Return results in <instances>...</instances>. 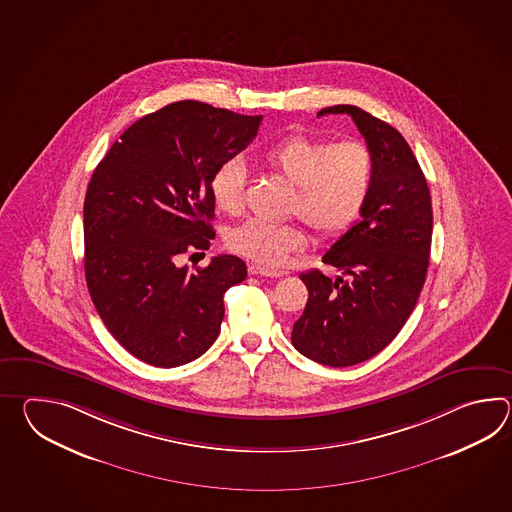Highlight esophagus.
Here are the masks:
<instances>
[{"label": "esophagus", "instance_id": "esophagus-1", "mask_svg": "<svg viewBox=\"0 0 512 512\" xmlns=\"http://www.w3.org/2000/svg\"><path fill=\"white\" fill-rule=\"evenodd\" d=\"M249 274H252V276H267V278H280L283 272L271 271V269H265V267L252 263V265H249Z\"/></svg>", "mask_w": 512, "mask_h": 512}]
</instances>
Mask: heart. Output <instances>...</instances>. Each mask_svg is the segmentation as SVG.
Wrapping results in <instances>:
<instances>
[{
  "label": "heart",
  "instance_id": "obj_1",
  "mask_svg": "<svg viewBox=\"0 0 512 512\" xmlns=\"http://www.w3.org/2000/svg\"><path fill=\"white\" fill-rule=\"evenodd\" d=\"M272 172L294 186L289 212L300 216L324 240L346 234L359 219L370 196L373 155L360 141L329 142L289 135L272 142L261 155ZM247 172L240 159L221 164L210 181L214 205L227 216H238L245 205ZM305 232L296 223L267 225L247 221L232 230V251L260 263L280 267L289 254L305 245Z\"/></svg>",
  "mask_w": 512,
  "mask_h": 512
}]
</instances>
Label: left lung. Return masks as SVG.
Returning <instances> with one entry per match:
<instances>
[{"label": "left lung", "instance_id": "left-lung-1", "mask_svg": "<svg viewBox=\"0 0 512 512\" xmlns=\"http://www.w3.org/2000/svg\"><path fill=\"white\" fill-rule=\"evenodd\" d=\"M348 113L373 155L370 196L360 221L322 261L346 274H300L309 298L291 342L307 359L346 368L386 348L412 315L425 285L432 245V199L425 174L403 135L368 111L338 104L318 111Z\"/></svg>", "mask_w": 512, "mask_h": 512}]
</instances>
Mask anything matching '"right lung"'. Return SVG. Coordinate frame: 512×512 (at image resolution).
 Instances as JSON below:
<instances>
[{
  "mask_svg": "<svg viewBox=\"0 0 512 512\" xmlns=\"http://www.w3.org/2000/svg\"><path fill=\"white\" fill-rule=\"evenodd\" d=\"M263 117L181 100L131 124L87 185L84 271L109 333L157 368L183 366L218 338L223 296L247 278L238 256L196 272L181 256L208 249L219 166L245 150Z\"/></svg>",
  "mask_w": 512,
  "mask_h": 512,
  "instance_id": "add662e5",
  "label": "right lung"
}]
</instances>
